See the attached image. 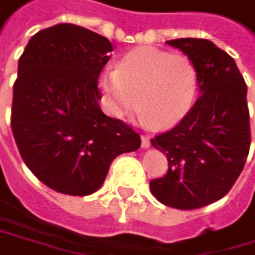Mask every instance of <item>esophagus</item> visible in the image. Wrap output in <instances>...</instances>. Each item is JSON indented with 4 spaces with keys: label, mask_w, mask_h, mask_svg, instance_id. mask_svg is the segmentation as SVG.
I'll return each instance as SVG.
<instances>
[{
    "label": "esophagus",
    "mask_w": 255,
    "mask_h": 255,
    "mask_svg": "<svg viewBox=\"0 0 255 255\" xmlns=\"http://www.w3.org/2000/svg\"><path fill=\"white\" fill-rule=\"evenodd\" d=\"M140 140H142V148H150V146H151V142H150L148 136H142Z\"/></svg>",
    "instance_id": "esophagus-1"
}]
</instances>
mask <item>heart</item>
<instances>
[{
    "instance_id": "heart-1",
    "label": "heart",
    "mask_w": 255,
    "mask_h": 255,
    "mask_svg": "<svg viewBox=\"0 0 255 255\" xmlns=\"http://www.w3.org/2000/svg\"><path fill=\"white\" fill-rule=\"evenodd\" d=\"M99 87L113 116L128 118L140 104V121L165 130L191 112L199 73L188 56L139 47L121 58L116 70L102 72Z\"/></svg>"
}]
</instances>
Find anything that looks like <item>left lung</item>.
Wrapping results in <instances>:
<instances>
[{"instance_id": "obj_1", "label": "left lung", "mask_w": 255, "mask_h": 255, "mask_svg": "<svg viewBox=\"0 0 255 255\" xmlns=\"http://www.w3.org/2000/svg\"><path fill=\"white\" fill-rule=\"evenodd\" d=\"M196 65L199 93L174 128L151 139L168 171L150 182L153 196L177 210H194L227 194L247 162L251 130L247 84L234 59L208 39L166 41Z\"/></svg>"}]
</instances>
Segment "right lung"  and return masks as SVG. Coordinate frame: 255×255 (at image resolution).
Listing matches in <instances>:
<instances>
[{"mask_svg": "<svg viewBox=\"0 0 255 255\" xmlns=\"http://www.w3.org/2000/svg\"><path fill=\"white\" fill-rule=\"evenodd\" d=\"M110 52L107 38L56 24L33 35L18 61L13 137L30 171L58 193L98 191L115 157L140 146L131 127L99 107L98 78Z\"/></svg>", "mask_w": 255, "mask_h": 255, "instance_id": "add662e5", "label": "right lung"}]
</instances>
